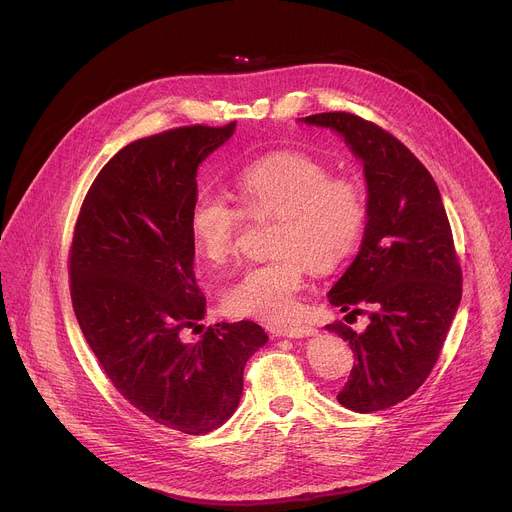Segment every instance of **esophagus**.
Returning <instances> with one entry per match:
<instances>
[{
	"instance_id": "1",
	"label": "esophagus",
	"mask_w": 512,
	"mask_h": 512,
	"mask_svg": "<svg viewBox=\"0 0 512 512\" xmlns=\"http://www.w3.org/2000/svg\"><path fill=\"white\" fill-rule=\"evenodd\" d=\"M273 332L285 338H306V336H312L316 330L312 326H294V328H277Z\"/></svg>"
}]
</instances>
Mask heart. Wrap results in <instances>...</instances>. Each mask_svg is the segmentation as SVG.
<instances>
[{"label": "heart", "mask_w": 512, "mask_h": 512, "mask_svg": "<svg viewBox=\"0 0 512 512\" xmlns=\"http://www.w3.org/2000/svg\"><path fill=\"white\" fill-rule=\"evenodd\" d=\"M239 209L221 196L202 192L190 206L194 251L210 265L229 263L239 247L243 214L277 216L269 261L243 269L223 291L235 316L271 324L298 310L306 273L330 269L358 245L367 223L362 186L304 152H275L247 164L233 182Z\"/></svg>", "instance_id": "1"}]
</instances>
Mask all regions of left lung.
<instances>
[{
    "mask_svg": "<svg viewBox=\"0 0 512 512\" xmlns=\"http://www.w3.org/2000/svg\"><path fill=\"white\" fill-rule=\"evenodd\" d=\"M302 121L344 137L369 190L360 251L328 294L348 316L371 308L360 334L342 322L326 326L356 360L336 399L356 413L389 409L429 377L462 300L448 214L427 168L383 127L346 111Z\"/></svg>",
    "mask_w": 512,
    "mask_h": 512,
    "instance_id": "obj_1",
    "label": "left lung"
}]
</instances>
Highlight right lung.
I'll return each instance as SVG.
<instances>
[{"label":"right lung","mask_w":512,"mask_h":512,"mask_svg":"<svg viewBox=\"0 0 512 512\" xmlns=\"http://www.w3.org/2000/svg\"><path fill=\"white\" fill-rule=\"evenodd\" d=\"M233 131L235 121L186 125L125 145L91 184L68 251L72 308L109 381L143 415L190 435L235 413L245 364L267 342L249 320L184 340L206 312L188 227L196 170Z\"/></svg>","instance_id":"right-lung-1"}]
</instances>
